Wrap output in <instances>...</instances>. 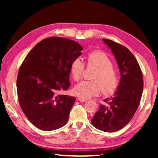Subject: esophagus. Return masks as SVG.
<instances>
[{
    "label": "esophagus",
    "instance_id": "1",
    "mask_svg": "<svg viewBox=\"0 0 158 158\" xmlns=\"http://www.w3.org/2000/svg\"><path fill=\"white\" fill-rule=\"evenodd\" d=\"M77 100H78L80 102H86V101H88L86 98H81V97H79V98H77Z\"/></svg>",
    "mask_w": 158,
    "mask_h": 158
}]
</instances>
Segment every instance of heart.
Here are the masks:
<instances>
[{"label":"heart","mask_w":158,"mask_h":158,"mask_svg":"<svg viewBox=\"0 0 158 158\" xmlns=\"http://www.w3.org/2000/svg\"><path fill=\"white\" fill-rule=\"evenodd\" d=\"M86 64L88 67H94L97 71L92 77L94 81H83L75 86L73 91L76 96L88 98L99 94L101 90L106 94L115 91L119 81L118 73L106 54L102 51H92L87 55ZM85 68V63L79 58L72 62L70 72L75 81L83 77Z\"/></svg>","instance_id":"heart-1"}]
</instances>
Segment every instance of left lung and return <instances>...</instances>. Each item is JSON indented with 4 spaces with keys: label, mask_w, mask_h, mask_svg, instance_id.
<instances>
[{
    "label": "left lung",
    "mask_w": 158,
    "mask_h": 158,
    "mask_svg": "<svg viewBox=\"0 0 158 158\" xmlns=\"http://www.w3.org/2000/svg\"><path fill=\"white\" fill-rule=\"evenodd\" d=\"M111 49L119 68L118 89L111 98L105 99L91 120L93 126L106 132H114L124 127L135 115L143 91V76L139 63L126 47L103 39Z\"/></svg>",
    "instance_id": "8db88e82"
}]
</instances>
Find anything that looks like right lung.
Here are the masks:
<instances>
[{
	"label": "right lung",
	"mask_w": 158,
	"mask_h": 158,
	"mask_svg": "<svg viewBox=\"0 0 158 158\" xmlns=\"http://www.w3.org/2000/svg\"><path fill=\"white\" fill-rule=\"evenodd\" d=\"M83 47L68 39L52 36L36 44L19 68V105L28 119L44 131L66 124L75 98L61 94L70 87V65Z\"/></svg>",
	"instance_id": "1"
}]
</instances>
